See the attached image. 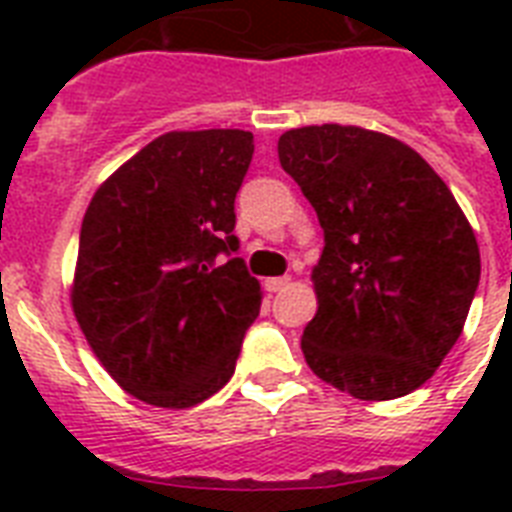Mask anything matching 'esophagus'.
Instances as JSON below:
<instances>
[{"instance_id":"1","label":"esophagus","mask_w":512,"mask_h":512,"mask_svg":"<svg viewBox=\"0 0 512 512\" xmlns=\"http://www.w3.org/2000/svg\"><path fill=\"white\" fill-rule=\"evenodd\" d=\"M289 287V276H276V279H265V289L268 292H281Z\"/></svg>"}]
</instances>
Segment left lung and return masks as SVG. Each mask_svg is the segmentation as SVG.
Returning <instances> with one entry per match:
<instances>
[{
  "mask_svg": "<svg viewBox=\"0 0 512 512\" xmlns=\"http://www.w3.org/2000/svg\"><path fill=\"white\" fill-rule=\"evenodd\" d=\"M279 162L324 228L305 361L361 401L412 393L454 348L478 289L468 217L414 148L382 132L289 130Z\"/></svg>",
  "mask_w": 512,
  "mask_h": 512,
  "instance_id": "1",
  "label": "left lung"
}]
</instances>
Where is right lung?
<instances>
[{"mask_svg": "<svg viewBox=\"0 0 512 512\" xmlns=\"http://www.w3.org/2000/svg\"><path fill=\"white\" fill-rule=\"evenodd\" d=\"M252 132H167L92 196L71 305L106 372L130 396L188 409L223 388L260 313L233 236ZM217 254L229 260L214 263Z\"/></svg>", "mask_w": 512, "mask_h": 512, "instance_id": "obj_1", "label": "right lung"}]
</instances>
